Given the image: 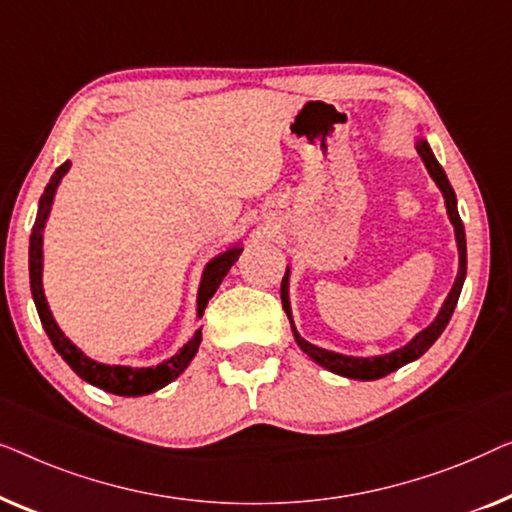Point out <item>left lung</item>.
Returning <instances> with one entry per match:
<instances>
[{
  "mask_svg": "<svg viewBox=\"0 0 512 512\" xmlns=\"http://www.w3.org/2000/svg\"><path fill=\"white\" fill-rule=\"evenodd\" d=\"M415 148H417V153H420L424 167H427V171H429V176L434 178V183L438 185V190L443 192L445 208H448V218L452 222V227H455V239H457V250H459V271H457L455 285H452L448 299L443 301L441 311H438L434 322H431L427 329H422L415 338H410V341L403 345V348L387 352V355H376V357L341 355V352H331V350H325V348H318V345L308 343L306 338L299 334L297 327H294L292 306H290V269L285 271L283 283H280V299H283V308H285L287 318H290L294 341H297L299 348L304 350L306 355L311 357L315 364L325 366L327 371L338 373V376H343V378L378 380V378H385L387 373L401 369V366H406L408 362H415L417 357H422L424 352H427L431 345L436 343V338L443 334V329L448 327L452 313H455L459 294H462V285H464V278H466V234H464L462 218H459V211H457L455 190H452L448 176H445L443 167H441V164H438L434 153H431L429 143H427V139H424V136H420V139L415 141Z\"/></svg>",
  "mask_w": 512,
  "mask_h": 512,
  "instance_id": "obj_1",
  "label": "left lung"
}]
</instances>
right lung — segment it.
<instances>
[{"label":"right lung","mask_w":512,"mask_h":512,"mask_svg":"<svg viewBox=\"0 0 512 512\" xmlns=\"http://www.w3.org/2000/svg\"><path fill=\"white\" fill-rule=\"evenodd\" d=\"M71 162L67 160L62 167L55 169V174L50 176V183L43 190L39 199V211L37 220H34L32 236H30V287H32V299L37 304L41 325L46 329V334L53 343V348L60 352L64 362H67L74 373H78L85 383L99 387V390L118 394V397H143V394H153L162 390L164 385H169L171 380H176L181 373L190 366V362L197 355L199 343H201V329L194 331V336L187 341L181 350L176 352L174 357L164 359L162 364L157 366H120V364H102L90 359L81 348H76L74 343L64 336V331L57 325L53 313H50V306L46 301V294H43V227H46V220L50 215V206H53L57 185L62 183L64 174H67ZM243 253L241 246H232L225 253L215 255L211 262L204 266V273H201V283L197 292V318L204 315V308L208 301L218 290L222 278L227 276V271L232 269L236 259Z\"/></svg>","instance_id":"1"}]
</instances>
